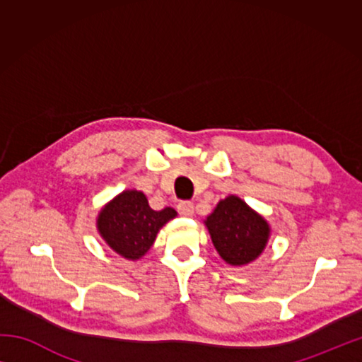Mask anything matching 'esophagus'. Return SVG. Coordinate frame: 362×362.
I'll use <instances>...</instances> for the list:
<instances>
[{
  "instance_id": "1",
  "label": "esophagus",
  "mask_w": 362,
  "mask_h": 362,
  "mask_svg": "<svg viewBox=\"0 0 362 362\" xmlns=\"http://www.w3.org/2000/svg\"><path fill=\"white\" fill-rule=\"evenodd\" d=\"M177 211L182 217H192L194 214V206L192 201H180L179 204H177Z\"/></svg>"
}]
</instances>
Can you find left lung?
<instances>
[{"label":"left lung","instance_id":"obj_1","mask_svg":"<svg viewBox=\"0 0 362 362\" xmlns=\"http://www.w3.org/2000/svg\"><path fill=\"white\" fill-rule=\"evenodd\" d=\"M212 243L230 265H246L265 249L269 226L238 196L220 201L206 220Z\"/></svg>","mask_w":362,"mask_h":362}]
</instances>
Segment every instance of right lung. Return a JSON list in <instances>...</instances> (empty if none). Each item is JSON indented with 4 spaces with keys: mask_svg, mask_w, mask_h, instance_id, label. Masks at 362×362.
I'll return each instance as SVG.
<instances>
[{
    "mask_svg": "<svg viewBox=\"0 0 362 362\" xmlns=\"http://www.w3.org/2000/svg\"><path fill=\"white\" fill-rule=\"evenodd\" d=\"M175 216L173 207L153 211L142 192L127 189L103 207L97 226L115 252L137 260L151 247L159 228Z\"/></svg>",
    "mask_w": 362,
    "mask_h": 362,
    "instance_id": "obj_1",
    "label": "right lung"
}]
</instances>
